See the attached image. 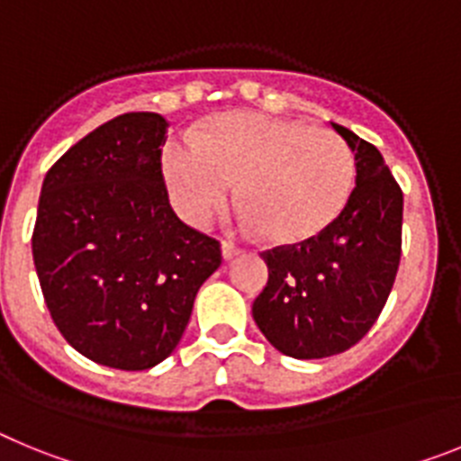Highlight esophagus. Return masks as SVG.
<instances>
[{
  "mask_svg": "<svg viewBox=\"0 0 461 461\" xmlns=\"http://www.w3.org/2000/svg\"><path fill=\"white\" fill-rule=\"evenodd\" d=\"M221 251H223V258L233 260V258H238V256H242L247 249H244V247H240V244L230 242V240H226V242L221 244Z\"/></svg>",
  "mask_w": 461,
  "mask_h": 461,
  "instance_id": "esophagus-1",
  "label": "esophagus"
}]
</instances>
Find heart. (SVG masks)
Returning a JSON list of instances; mask_svg holds the SVG:
<instances>
[{
	"mask_svg": "<svg viewBox=\"0 0 461 461\" xmlns=\"http://www.w3.org/2000/svg\"><path fill=\"white\" fill-rule=\"evenodd\" d=\"M164 175L175 210L194 226H205L238 182L247 217L263 238L297 244L339 217L356 185V157L328 126L226 113L195 138L170 140Z\"/></svg>",
	"mask_w": 461,
	"mask_h": 461,
	"instance_id": "heart-1",
	"label": "heart"
}]
</instances>
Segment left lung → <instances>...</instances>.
I'll return each instance as SVG.
<instances>
[{"label": "left lung", "instance_id": "1", "mask_svg": "<svg viewBox=\"0 0 461 461\" xmlns=\"http://www.w3.org/2000/svg\"><path fill=\"white\" fill-rule=\"evenodd\" d=\"M332 129L356 152L351 198L316 238L263 251L270 276L251 307L267 341L297 360L337 356L367 335L402 258V186L372 142Z\"/></svg>", "mask_w": 461, "mask_h": 461}]
</instances>
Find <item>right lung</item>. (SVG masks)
<instances>
[{
	"mask_svg": "<svg viewBox=\"0 0 461 461\" xmlns=\"http://www.w3.org/2000/svg\"><path fill=\"white\" fill-rule=\"evenodd\" d=\"M168 120L124 113L68 148L41 186L32 254L64 339L124 372L158 365L180 344L219 240L168 203L161 148Z\"/></svg>",
	"mask_w": 461,
	"mask_h": 461,
	"instance_id": "right-lung-1",
	"label": "right lung"
}]
</instances>
